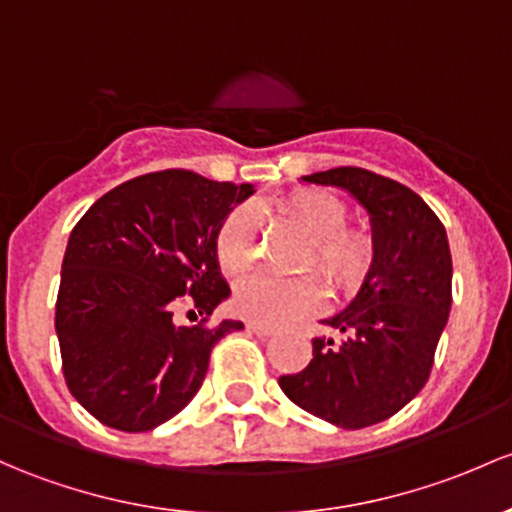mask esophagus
Listing matches in <instances>:
<instances>
[{
    "label": "esophagus",
    "instance_id": "1",
    "mask_svg": "<svg viewBox=\"0 0 512 512\" xmlns=\"http://www.w3.org/2000/svg\"><path fill=\"white\" fill-rule=\"evenodd\" d=\"M247 331L257 333V336H272L274 328L265 326V324H257V321H247Z\"/></svg>",
    "mask_w": 512,
    "mask_h": 512
}]
</instances>
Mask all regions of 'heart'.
I'll list each match as a JSON object with an SVG mask.
<instances>
[{
  "label": "heart",
  "mask_w": 512,
  "mask_h": 512,
  "mask_svg": "<svg viewBox=\"0 0 512 512\" xmlns=\"http://www.w3.org/2000/svg\"><path fill=\"white\" fill-rule=\"evenodd\" d=\"M282 211L311 238L306 267H319L336 289L363 284L375 262V240L365 230H348V208L341 198L321 188H299L282 201ZM260 220L252 206H238L225 215L215 233V260L225 274H240L257 257ZM326 289L319 277H277L255 272L240 279L233 294L238 314L265 326H282L316 314L324 306Z\"/></svg>",
  "instance_id": "heart-1"
}]
</instances>
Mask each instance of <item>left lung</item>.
Here are the masks:
<instances>
[{
  "mask_svg": "<svg viewBox=\"0 0 512 512\" xmlns=\"http://www.w3.org/2000/svg\"><path fill=\"white\" fill-rule=\"evenodd\" d=\"M351 193L370 215L373 270L351 304L321 321L343 333L319 336L314 358L282 375L284 395L314 417L363 429L400 412L422 390L451 311V252L446 230L412 188L341 166L301 176Z\"/></svg>",
  "mask_w": 512,
  "mask_h": 512,
  "instance_id": "1",
  "label": "left lung"
}]
</instances>
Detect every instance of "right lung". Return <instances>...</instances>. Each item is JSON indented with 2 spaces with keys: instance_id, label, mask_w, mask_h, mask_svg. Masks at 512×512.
I'll list each match as a JSON object with an SVG mask.
<instances>
[{
  "instance_id": "add662e5",
  "label": "right lung",
  "mask_w": 512,
  "mask_h": 512,
  "mask_svg": "<svg viewBox=\"0 0 512 512\" xmlns=\"http://www.w3.org/2000/svg\"><path fill=\"white\" fill-rule=\"evenodd\" d=\"M252 184L184 169L125 181L98 198L68 238L56 301L68 390L105 427L149 432L201 390L215 343L242 321L186 326L230 297L215 260L225 215Z\"/></svg>"
}]
</instances>
